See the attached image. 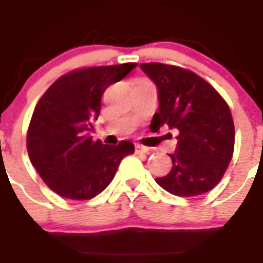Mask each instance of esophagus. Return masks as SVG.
Listing matches in <instances>:
<instances>
[{
	"label": "esophagus",
	"mask_w": 263,
	"mask_h": 263,
	"mask_svg": "<svg viewBox=\"0 0 263 263\" xmlns=\"http://www.w3.org/2000/svg\"><path fill=\"white\" fill-rule=\"evenodd\" d=\"M136 154H149V148L137 144V145H136Z\"/></svg>",
	"instance_id": "1"
}]
</instances>
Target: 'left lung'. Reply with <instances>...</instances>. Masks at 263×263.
Instances as JSON below:
<instances>
[{"label":"left lung","mask_w":263,"mask_h":263,"mask_svg":"<svg viewBox=\"0 0 263 263\" xmlns=\"http://www.w3.org/2000/svg\"><path fill=\"white\" fill-rule=\"evenodd\" d=\"M158 87L159 111L151 122L156 132L178 130L172 170L156 182L176 196H199L218 184L235 149V125L222 96L207 81L182 67L142 63Z\"/></svg>","instance_id":"left-lung-1"}]
</instances>
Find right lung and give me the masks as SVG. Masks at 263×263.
<instances>
[{
    "instance_id": "right-lung-1",
    "label": "right lung",
    "mask_w": 263,
    "mask_h": 263,
    "mask_svg": "<svg viewBox=\"0 0 263 263\" xmlns=\"http://www.w3.org/2000/svg\"><path fill=\"white\" fill-rule=\"evenodd\" d=\"M137 63L79 68L56 79L32 112L27 151L32 166L53 192L89 200L114 180L121 160L133 154L130 141L107 145L89 130L97 119L105 89L123 79Z\"/></svg>"
}]
</instances>
